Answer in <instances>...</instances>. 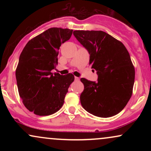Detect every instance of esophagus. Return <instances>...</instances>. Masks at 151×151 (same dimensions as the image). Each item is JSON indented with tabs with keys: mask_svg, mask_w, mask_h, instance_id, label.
<instances>
[{
	"mask_svg": "<svg viewBox=\"0 0 151 151\" xmlns=\"http://www.w3.org/2000/svg\"><path fill=\"white\" fill-rule=\"evenodd\" d=\"M74 79H75V81H79V77H75V78H74Z\"/></svg>",
	"mask_w": 151,
	"mask_h": 151,
	"instance_id": "obj_1",
	"label": "esophagus"
}]
</instances>
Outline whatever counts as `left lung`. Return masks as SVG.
<instances>
[{
    "instance_id": "8db88e82",
    "label": "left lung",
    "mask_w": 151,
    "mask_h": 151,
    "mask_svg": "<svg viewBox=\"0 0 151 151\" xmlns=\"http://www.w3.org/2000/svg\"><path fill=\"white\" fill-rule=\"evenodd\" d=\"M74 35L89 52V65L97 72L98 81L81 78L84 89L81 104L96 116L107 118L124 109L133 93L135 69L121 41L101 30H74Z\"/></svg>"
}]
</instances>
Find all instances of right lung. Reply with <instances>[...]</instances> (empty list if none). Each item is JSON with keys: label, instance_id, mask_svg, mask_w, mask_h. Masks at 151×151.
Listing matches in <instances>:
<instances>
[{"label": "right lung", "instance_id": "add662e5", "mask_svg": "<svg viewBox=\"0 0 151 151\" xmlns=\"http://www.w3.org/2000/svg\"><path fill=\"white\" fill-rule=\"evenodd\" d=\"M73 30L52 27L31 39L22 50L15 70L19 95L25 106L38 116H48L61 109L72 74L52 73L58 64L60 47Z\"/></svg>", "mask_w": 151, "mask_h": 151}]
</instances>
